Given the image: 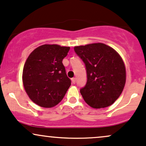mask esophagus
Masks as SVG:
<instances>
[{"label": "esophagus", "mask_w": 146, "mask_h": 146, "mask_svg": "<svg viewBox=\"0 0 146 146\" xmlns=\"http://www.w3.org/2000/svg\"><path fill=\"white\" fill-rule=\"evenodd\" d=\"M72 82L73 84H75L76 82V78H72Z\"/></svg>", "instance_id": "1"}]
</instances>
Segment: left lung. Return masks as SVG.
Segmentation results:
<instances>
[{"label": "left lung", "instance_id": "1", "mask_svg": "<svg viewBox=\"0 0 146 146\" xmlns=\"http://www.w3.org/2000/svg\"><path fill=\"white\" fill-rule=\"evenodd\" d=\"M74 51L86 65L88 79L80 92L86 104L96 109L114 104L122 93L126 80L120 55L101 42L74 47Z\"/></svg>", "mask_w": 146, "mask_h": 146}]
</instances>
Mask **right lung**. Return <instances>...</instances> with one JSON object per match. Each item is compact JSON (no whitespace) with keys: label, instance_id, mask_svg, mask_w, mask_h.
Wrapping results in <instances>:
<instances>
[{"label":"right lung","instance_id":"add662e5","mask_svg":"<svg viewBox=\"0 0 146 146\" xmlns=\"http://www.w3.org/2000/svg\"><path fill=\"white\" fill-rule=\"evenodd\" d=\"M70 47L42 45L36 48L26 60L23 83L29 99L38 106L52 108L61 101L71 86L63 59Z\"/></svg>","mask_w":146,"mask_h":146}]
</instances>
